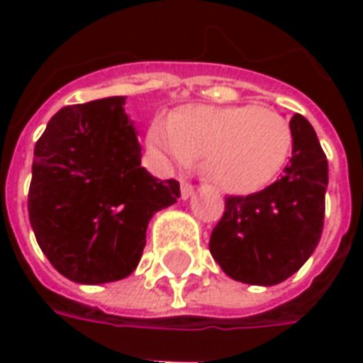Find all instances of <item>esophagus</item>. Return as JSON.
<instances>
[{
	"instance_id": "obj_1",
	"label": "esophagus",
	"mask_w": 363,
	"mask_h": 363,
	"mask_svg": "<svg viewBox=\"0 0 363 363\" xmlns=\"http://www.w3.org/2000/svg\"><path fill=\"white\" fill-rule=\"evenodd\" d=\"M192 192H194V186L186 181H181V196L186 200V198L192 196Z\"/></svg>"
}]
</instances>
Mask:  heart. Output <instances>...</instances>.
Wrapping results in <instances>:
<instances>
[{"instance_id":"b5f03b06","label":"heart","mask_w":363,"mask_h":363,"mask_svg":"<svg viewBox=\"0 0 363 363\" xmlns=\"http://www.w3.org/2000/svg\"><path fill=\"white\" fill-rule=\"evenodd\" d=\"M150 145L167 163L200 169L218 189L249 194L264 189L286 167L294 145L289 120L255 104L184 106L169 122L155 120Z\"/></svg>"}]
</instances>
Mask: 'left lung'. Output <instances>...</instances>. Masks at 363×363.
<instances>
[{
    "instance_id": "obj_1",
    "label": "left lung",
    "mask_w": 363,
    "mask_h": 363,
    "mask_svg": "<svg viewBox=\"0 0 363 363\" xmlns=\"http://www.w3.org/2000/svg\"><path fill=\"white\" fill-rule=\"evenodd\" d=\"M291 159L284 177L249 196L225 198L210 252L229 278L274 286L303 267L319 245L328 184L327 155L301 114L289 120Z\"/></svg>"
}]
</instances>
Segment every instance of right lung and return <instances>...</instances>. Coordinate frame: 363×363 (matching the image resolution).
<instances>
[{"label": "right lung", "mask_w": 363, "mask_h": 363, "mask_svg": "<svg viewBox=\"0 0 363 363\" xmlns=\"http://www.w3.org/2000/svg\"><path fill=\"white\" fill-rule=\"evenodd\" d=\"M126 96L60 108L38 138L28 220L46 259L67 280L104 284L134 272L153 213L177 202L174 179L142 167Z\"/></svg>", "instance_id": "1"}]
</instances>
